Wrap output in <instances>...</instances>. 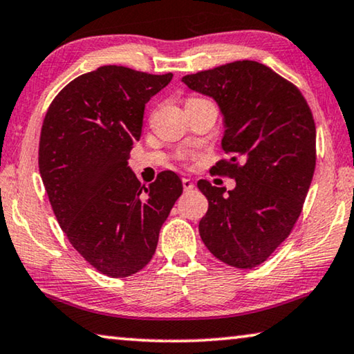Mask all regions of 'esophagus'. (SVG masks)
Masks as SVG:
<instances>
[{"label": "esophagus", "mask_w": 354, "mask_h": 354, "mask_svg": "<svg viewBox=\"0 0 354 354\" xmlns=\"http://www.w3.org/2000/svg\"><path fill=\"white\" fill-rule=\"evenodd\" d=\"M183 187H184V191H192V189L195 187V184H194L192 179L183 178Z\"/></svg>", "instance_id": "obj_1"}]
</instances>
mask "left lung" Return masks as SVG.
Instances as JSON below:
<instances>
[{"mask_svg": "<svg viewBox=\"0 0 354 354\" xmlns=\"http://www.w3.org/2000/svg\"><path fill=\"white\" fill-rule=\"evenodd\" d=\"M181 81L218 103L224 122L219 175L236 186L200 179L208 211L198 224L211 254L227 266L252 268L291 234L316 165V129L294 84L262 63L241 60L187 75Z\"/></svg>", "mask_w": 354, "mask_h": 354, "instance_id": "obj_1", "label": "left lung"}]
</instances>
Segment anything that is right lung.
I'll return each instance as SVG.
<instances>
[{
    "instance_id": "obj_1",
    "label": "right lung",
    "mask_w": 354,
    "mask_h": 354,
    "mask_svg": "<svg viewBox=\"0 0 354 354\" xmlns=\"http://www.w3.org/2000/svg\"><path fill=\"white\" fill-rule=\"evenodd\" d=\"M171 77L100 66L63 87L42 122L39 173L55 218L79 254L111 278L146 267L183 194L176 173L162 171L146 187L129 167L146 103Z\"/></svg>"
}]
</instances>
